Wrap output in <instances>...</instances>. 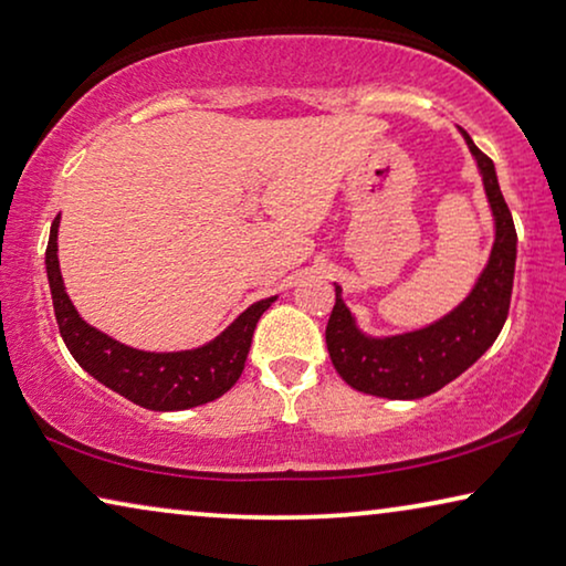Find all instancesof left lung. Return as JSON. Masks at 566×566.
I'll list each match as a JSON object with an SVG mask.
<instances>
[{
	"label": "left lung",
	"mask_w": 566,
	"mask_h": 566,
	"mask_svg": "<svg viewBox=\"0 0 566 566\" xmlns=\"http://www.w3.org/2000/svg\"><path fill=\"white\" fill-rule=\"evenodd\" d=\"M462 134L483 172L495 216L491 261L470 297L440 323L381 340L358 331L343 305L340 286H335V307L325 327V343L335 370L353 389L384 399H421L440 391L491 348L509 317L516 269V226L499 188L493 159L472 145L468 132Z\"/></svg>",
	"instance_id": "1"
}]
</instances>
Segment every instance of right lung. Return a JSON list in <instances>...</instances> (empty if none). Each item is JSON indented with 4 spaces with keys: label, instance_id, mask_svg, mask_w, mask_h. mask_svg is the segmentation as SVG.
Segmentation results:
<instances>
[{
    "label": "right lung",
    "instance_id": "right-lung-1",
    "mask_svg": "<svg viewBox=\"0 0 566 566\" xmlns=\"http://www.w3.org/2000/svg\"><path fill=\"white\" fill-rule=\"evenodd\" d=\"M45 266L57 331L83 370L108 389L122 394L139 407L151 411H177L200 407L223 396L239 381L251 348L259 317L274 297L259 300L213 343L198 350L182 353H145L126 348L86 325L67 300L61 266H57V218L50 226Z\"/></svg>",
    "mask_w": 566,
    "mask_h": 566
}]
</instances>
